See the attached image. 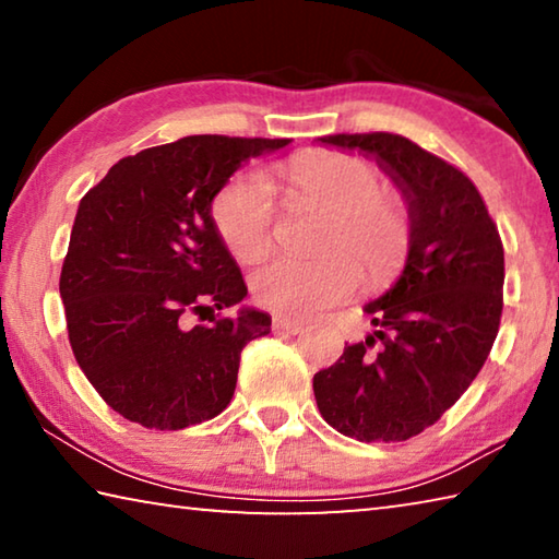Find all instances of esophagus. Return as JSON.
I'll use <instances>...</instances> for the list:
<instances>
[{"label":"esophagus","mask_w":559,"mask_h":559,"mask_svg":"<svg viewBox=\"0 0 559 559\" xmlns=\"http://www.w3.org/2000/svg\"><path fill=\"white\" fill-rule=\"evenodd\" d=\"M273 330L276 333H288V335H296L302 330V323H298V320H290V318H281L276 316L273 318Z\"/></svg>","instance_id":"1"}]
</instances>
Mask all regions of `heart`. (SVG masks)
<instances>
[{"mask_svg":"<svg viewBox=\"0 0 559 559\" xmlns=\"http://www.w3.org/2000/svg\"><path fill=\"white\" fill-rule=\"evenodd\" d=\"M296 202L325 214L316 261L271 259L251 273L259 306L290 318H308L349 298L359 286L380 288L404 266L412 246V214L382 192L372 163L345 153H302L283 167ZM216 234L234 259L266 253L276 222V197L266 175L243 173L222 187L212 204Z\"/></svg>","mask_w":559,"mask_h":559,"instance_id":"heart-1","label":"heart"}]
</instances>
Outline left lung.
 I'll return each instance as SVG.
<instances>
[{
    "mask_svg": "<svg viewBox=\"0 0 559 559\" xmlns=\"http://www.w3.org/2000/svg\"><path fill=\"white\" fill-rule=\"evenodd\" d=\"M377 159L412 214V246L394 286L365 306L377 328L313 377L318 409L357 441H406L459 402L498 335L506 259L476 185L392 132L318 138ZM377 338L381 349L371 353Z\"/></svg>",
    "mask_w": 559,
    "mask_h": 559,
    "instance_id": "1",
    "label": "left lung"
}]
</instances>
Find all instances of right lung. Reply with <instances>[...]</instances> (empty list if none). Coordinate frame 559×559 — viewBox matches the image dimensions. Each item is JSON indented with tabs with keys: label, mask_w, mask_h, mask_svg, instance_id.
Here are the masks:
<instances>
[{
	"label": "right lung",
	"mask_w": 559,
	"mask_h": 559,
	"mask_svg": "<svg viewBox=\"0 0 559 559\" xmlns=\"http://www.w3.org/2000/svg\"><path fill=\"white\" fill-rule=\"evenodd\" d=\"M288 143L189 135L122 157L81 200L59 281L66 328L75 362L120 416L177 431L231 402L241 349L271 333V316L214 318L246 298V283L212 202L241 165ZM204 312L212 326L188 325Z\"/></svg>",
	"instance_id": "1"
}]
</instances>
